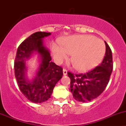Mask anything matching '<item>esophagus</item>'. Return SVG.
<instances>
[{"label": "esophagus", "mask_w": 126, "mask_h": 126, "mask_svg": "<svg viewBox=\"0 0 126 126\" xmlns=\"http://www.w3.org/2000/svg\"><path fill=\"white\" fill-rule=\"evenodd\" d=\"M63 75L64 76H66L67 75V70L66 69H63Z\"/></svg>", "instance_id": "esophagus-1"}]
</instances>
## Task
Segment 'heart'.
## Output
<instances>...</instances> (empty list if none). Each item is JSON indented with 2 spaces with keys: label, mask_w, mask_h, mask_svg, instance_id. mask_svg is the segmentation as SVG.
Segmentation results:
<instances>
[{
  "label": "heart",
  "mask_w": 126,
  "mask_h": 126,
  "mask_svg": "<svg viewBox=\"0 0 126 126\" xmlns=\"http://www.w3.org/2000/svg\"><path fill=\"white\" fill-rule=\"evenodd\" d=\"M63 45L52 44L51 51L57 63H61L72 54L71 61L77 71L84 72L98 65L104 58L105 45L95 36L89 35H74L66 38Z\"/></svg>",
  "instance_id": "1"
}]
</instances>
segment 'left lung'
Returning a JSON list of instances; mask_svg holds the SVG:
<instances>
[{"label": "left lung", "instance_id": "left-lung-1", "mask_svg": "<svg viewBox=\"0 0 126 126\" xmlns=\"http://www.w3.org/2000/svg\"><path fill=\"white\" fill-rule=\"evenodd\" d=\"M105 54L99 66L85 74L68 72L71 79V91L75 100L86 102L98 97L104 91L113 71L112 53L105 41Z\"/></svg>", "mask_w": 126, "mask_h": 126}]
</instances>
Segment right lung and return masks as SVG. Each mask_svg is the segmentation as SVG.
Here are the masks:
<instances>
[{"instance_id":"obj_1","label":"right lung","mask_w":126,"mask_h":126,"mask_svg":"<svg viewBox=\"0 0 126 126\" xmlns=\"http://www.w3.org/2000/svg\"><path fill=\"white\" fill-rule=\"evenodd\" d=\"M50 33L38 32L24 41L18 47L15 60V74L17 85L24 96L33 103H42L50 97L54 87L63 76V68L51 62L43 38ZM35 53L40 59L39 70L32 81L27 79L25 62Z\"/></svg>"}]
</instances>
